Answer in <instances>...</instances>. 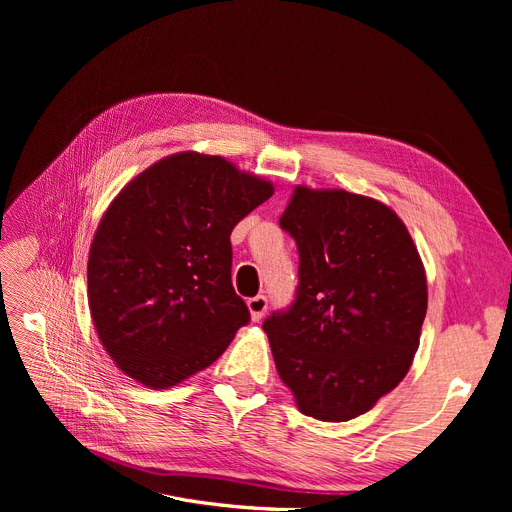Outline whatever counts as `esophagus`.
<instances>
[{
    "label": "esophagus",
    "instance_id": "obj_1",
    "mask_svg": "<svg viewBox=\"0 0 512 512\" xmlns=\"http://www.w3.org/2000/svg\"><path fill=\"white\" fill-rule=\"evenodd\" d=\"M247 307H250V314H252V320H260L262 316L267 314V307H269V301L265 294H256V297L247 299Z\"/></svg>",
    "mask_w": 512,
    "mask_h": 512
}]
</instances>
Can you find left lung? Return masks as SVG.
<instances>
[{
	"label": "left lung",
	"mask_w": 512,
	"mask_h": 512,
	"mask_svg": "<svg viewBox=\"0 0 512 512\" xmlns=\"http://www.w3.org/2000/svg\"><path fill=\"white\" fill-rule=\"evenodd\" d=\"M299 284L262 329L303 414L346 423L404 380L427 314V282L404 222L374 198L297 188L280 218Z\"/></svg>",
	"instance_id": "obj_1"
}]
</instances>
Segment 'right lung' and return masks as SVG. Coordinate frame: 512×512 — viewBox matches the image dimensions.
<instances>
[{
	"label": "right lung",
	"mask_w": 512,
	"mask_h": 512,
	"mask_svg": "<svg viewBox=\"0 0 512 512\" xmlns=\"http://www.w3.org/2000/svg\"><path fill=\"white\" fill-rule=\"evenodd\" d=\"M273 185L218 156L177 153L130 181L89 250V309L121 371L166 389L209 367L250 322L230 232Z\"/></svg>",
	"instance_id": "right-lung-1"
}]
</instances>
